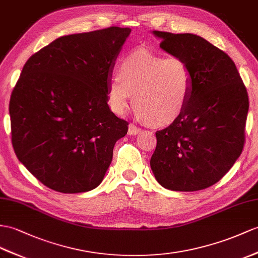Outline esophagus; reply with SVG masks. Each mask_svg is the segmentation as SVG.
<instances>
[{
	"label": "esophagus",
	"instance_id": "34e87169",
	"mask_svg": "<svg viewBox=\"0 0 258 258\" xmlns=\"http://www.w3.org/2000/svg\"><path fill=\"white\" fill-rule=\"evenodd\" d=\"M140 133H141V129H140V128H138L137 125H135V124H133V123L129 124L128 134H129L130 136H137V135H139Z\"/></svg>",
	"mask_w": 258,
	"mask_h": 258
}]
</instances>
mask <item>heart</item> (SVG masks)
I'll list each match as a JSON object with an SVG mask.
<instances>
[{
	"label": "heart",
	"mask_w": 258,
	"mask_h": 258,
	"mask_svg": "<svg viewBox=\"0 0 258 258\" xmlns=\"http://www.w3.org/2000/svg\"><path fill=\"white\" fill-rule=\"evenodd\" d=\"M120 77L108 85V104L117 115H123L134 95L138 114L152 125L174 122L185 111L192 91V74L178 56L136 50L119 66Z\"/></svg>",
	"instance_id": "obj_1"
}]
</instances>
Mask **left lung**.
Wrapping results in <instances>:
<instances>
[{"instance_id":"left-lung-1","label":"left lung","mask_w":258,"mask_h":258,"mask_svg":"<svg viewBox=\"0 0 258 258\" xmlns=\"http://www.w3.org/2000/svg\"><path fill=\"white\" fill-rule=\"evenodd\" d=\"M160 47L183 59L192 74L185 111L156 131L150 165L158 183L175 191H196L221 179L241 155L248 96L230 56L194 34L154 30Z\"/></svg>"}]
</instances>
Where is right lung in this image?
Masks as SVG:
<instances>
[{
  "instance_id": "1",
  "label": "right lung",
  "mask_w": 258,
  "mask_h": 258,
  "mask_svg": "<svg viewBox=\"0 0 258 258\" xmlns=\"http://www.w3.org/2000/svg\"><path fill=\"white\" fill-rule=\"evenodd\" d=\"M130 28L62 36L33 54L12 92V143L45 186L90 191L105 176L128 122L108 106L115 61Z\"/></svg>"
}]
</instances>
